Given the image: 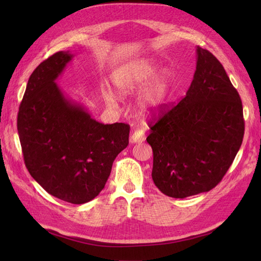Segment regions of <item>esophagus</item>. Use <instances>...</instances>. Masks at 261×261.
<instances>
[{"mask_svg": "<svg viewBox=\"0 0 261 261\" xmlns=\"http://www.w3.org/2000/svg\"><path fill=\"white\" fill-rule=\"evenodd\" d=\"M146 139V136H145V132L143 130H136L134 134L131 136V142L134 143H139V142H143Z\"/></svg>", "mask_w": 261, "mask_h": 261, "instance_id": "obj_1", "label": "esophagus"}]
</instances>
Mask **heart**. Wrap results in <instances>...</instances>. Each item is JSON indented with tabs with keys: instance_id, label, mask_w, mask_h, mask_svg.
I'll use <instances>...</instances> for the list:
<instances>
[{
	"instance_id": "1",
	"label": "heart",
	"mask_w": 261,
	"mask_h": 261,
	"mask_svg": "<svg viewBox=\"0 0 261 261\" xmlns=\"http://www.w3.org/2000/svg\"><path fill=\"white\" fill-rule=\"evenodd\" d=\"M157 73V66L150 60L126 64L114 74L112 79L113 92L118 97H125L141 90L150 82ZM169 77L162 74L154 79L146 88L138 102L140 113L143 115H152L158 113L164 108L168 97ZM103 98L108 105L116 103V97L112 93L105 92Z\"/></svg>"
}]
</instances>
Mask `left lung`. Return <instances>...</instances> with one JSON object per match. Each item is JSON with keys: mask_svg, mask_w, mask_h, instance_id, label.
Here are the masks:
<instances>
[{"mask_svg": "<svg viewBox=\"0 0 261 261\" xmlns=\"http://www.w3.org/2000/svg\"><path fill=\"white\" fill-rule=\"evenodd\" d=\"M196 70L185 97L167 108L147 142L152 148V179L175 198L208 192L233 162L245 135L242 103L218 59L196 48Z\"/></svg>", "mask_w": 261, "mask_h": 261, "instance_id": "left-lung-1", "label": "left lung"}]
</instances>
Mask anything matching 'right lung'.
Here are the masks:
<instances>
[{"mask_svg": "<svg viewBox=\"0 0 261 261\" xmlns=\"http://www.w3.org/2000/svg\"><path fill=\"white\" fill-rule=\"evenodd\" d=\"M74 55L58 51L33 70L18 113L25 167L50 195L71 204L95 198L116 156L129 145L130 126L103 124L56 84Z\"/></svg>", "mask_w": 261, "mask_h": 261, "instance_id": "right-lung-1", "label": "right lung"}]
</instances>
